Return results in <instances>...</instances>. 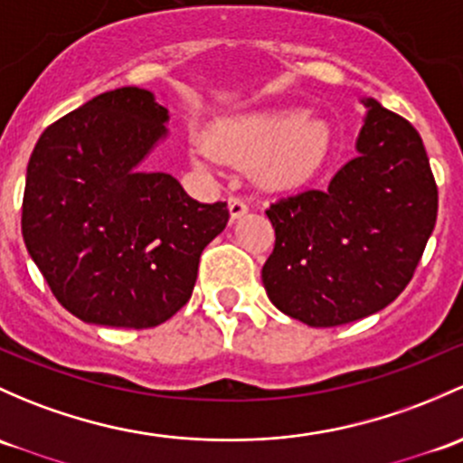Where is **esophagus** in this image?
I'll return each mask as SVG.
<instances>
[{"mask_svg": "<svg viewBox=\"0 0 463 463\" xmlns=\"http://www.w3.org/2000/svg\"><path fill=\"white\" fill-rule=\"evenodd\" d=\"M228 211H231V219L235 222V219L244 217L248 213V206L244 203V199L240 197H231L228 199Z\"/></svg>", "mask_w": 463, "mask_h": 463, "instance_id": "34e87169", "label": "esophagus"}]
</instances>
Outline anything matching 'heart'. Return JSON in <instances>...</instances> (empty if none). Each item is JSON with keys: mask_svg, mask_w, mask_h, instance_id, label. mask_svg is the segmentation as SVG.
<instances>
[{"mask_svg": "<svg viewBox=\"0 0 463 463\" xmlns=\"http://www.w3.org/2000/svg\"><path fill=\"white\" fill-rule=\"evenodd\" d=\"M328 146L326 121L299 110H269L217 121L206 139H194L191 157L199 168H213L219 159L237 166L257 164L261 186L284 191L317 173Z\"/></svg>", "mask_w": 463, "mask_h": 463, "instance_id": "heart-1", "label": "heart"}]
</instances>
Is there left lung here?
<instances>
[{"instance_id":"obj_1","label":"left lung","mask_w":463,"mask_h":463,"mask_svg":"<svg viewBox=\"0 0 463 463\" xmlns=\"http://www.w3.org/2000/svg\"><path fill=\"white\" fill-rule=\"evenodd\" d=\"M354 155L326 191L270 203L275 250L261 269L269 299L330 328L386 308L408 286L437 222V186L420 133L373 97Z\"/></svg>"}]
</instances>
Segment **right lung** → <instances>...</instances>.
<instances>
[{
    "instance_id": "obj_1",
    "label": "right lung",
    "mask_w": 463,
    "mask_h": 463,
    "mask_svg": "<svg viewBox=\"0 0 463 463\" xmlns=\"http://www.w3.org/2000/svg\"><path fill=\"white\" fill-rule=\"evenodd\" d=\"M168 110L126 86L42 133L26 168L22 235L52 295L77 319L153 328L193 295L199 257L228 223L168 173L142 168L168 139Z\"/></svg>"
}]
</instances>
